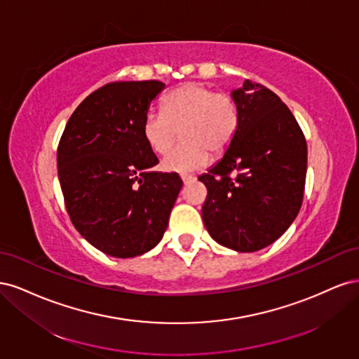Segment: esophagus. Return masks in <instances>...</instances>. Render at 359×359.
<instances>
[{
  "instance_id": "esophagus-1",
  "label": "esophagus",
  "mask_w": 359,
  "mask_h": 359,
  "mask_svg": "<svg viewBox=\"0 0 359 359\" xmlns=\"http://www.w3.org/2000/svg\"><path fill=\"white\" fill-rule=\"evenodd\" d=\"M181 180L184 181V184H189V182H193V181H194V177H193V175H189V173H182Z\"/></svg>"
}]
</instances>
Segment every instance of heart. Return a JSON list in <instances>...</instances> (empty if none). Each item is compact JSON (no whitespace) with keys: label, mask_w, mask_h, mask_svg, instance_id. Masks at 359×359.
I'll return each mask as SVG.
<instances>
[{"label":"heart","mask_w":359,"mask_h":359,"mask_svg":"<svg viewBox=\"0 0 359 359\" xmlns=\"http://www.w3.org/2000/svg\"><path fill=\"white\" fill-rule=\"evenodd\" d=\"M241 124V107L231 93L202 82H186L163 100V111H147L142 136L153 153L166 154L181 133L182 142L163 160L166 170L186 173L203 168L210 153L231 147Z\"/></svg>","instance_id":"1"}]
</instances>
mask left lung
Wrapping results in <instances>:
<instances>
[{"mask_svg":"<svg viewBox=\"0 0 359 359\" xmlns=\"http://www.w3.org/2000/svg\"><path fill=\"white\" fill-rule=\"evenodd\" d=\"M241 124L223 158L199 181L214 240L236 252H257L283 235L299 212L306 187L307 142L289 107L250 79L232 93Z\"/></svg>","mask_w":359,"mask_h":359,"instance_id":"left-lung-1","label":"left lung"}]
</instances>
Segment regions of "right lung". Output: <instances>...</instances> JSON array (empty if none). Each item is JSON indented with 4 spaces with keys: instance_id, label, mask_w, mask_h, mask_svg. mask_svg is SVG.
Here are the masks:
<instances>
[{
    "instance_id": "add662e5",
    "label": "right lung",
    "mask_w": 359,
    "mask_h": 359,
    "mask_svg": "<svg viewBox=\"0 0 359 359\" xmlns=\"http://www.w3.org/2000/svg\"><path fill=\"white\" fill-rule=\"evenodd\" d=\"M158 81L109 82L69 118L57 149L58 178L73 226L114 257L154 248L165 233L182 181L151 172L158 160L142 136Z\"/></svg>"
}]
</instances>
